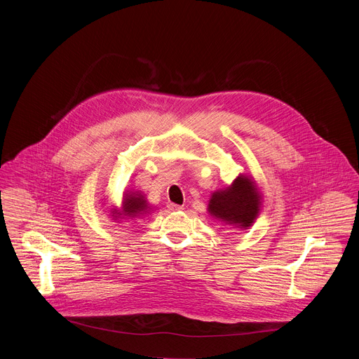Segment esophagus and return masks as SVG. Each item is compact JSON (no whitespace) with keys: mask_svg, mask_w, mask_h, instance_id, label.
Wrapping results in <instances>:
<instances>
[{"mask_svg":"<svg viewBox=\"0 0 359 359\" xmlns=\"http://www.w3.org/2000/svg\"><path fill=\"white\" fill-rule=\"evenodd\" d=\"M166 206H168L169 210H182L183 209V206H180V204H176V203H172V201H169Z\"/></svg>","mask_w":359,"mask_h":359,"instance_id":"1","label":"esophagus"}]
</instances>
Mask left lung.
Segmentation results:
<instances>
[{
  "instance_id": "obj_1",
  "label": "left lung",
  "mask_w": 359,
  "mask_h": 359,
  "mask_svg": "<svg viewBox=\"0 0 359 359\" xmlns=\"http://www.w3.org/2000/svg\"><path fill=\"white\" fill-rule=\"evenodd\" d=\"M260 208L262 196L257 186L251 179L241 175L230 187L213 193L209 203V213L226 224L245 229L257 219Z\"/></svg>"
}]
</instances>
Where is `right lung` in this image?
Segmentation results:
<instances>
[{
	"label": "right lung",
	"instance_id": "1",
	"mask_svg": "<svg viewBox=\"0 0 359 359\" xmlns=\"http://www.w3.org/2000/svg\"><path fill=\"white\" fill-rule=\"evenodd\" d=\"M147 203L144 200V197L136 191V193H129L123 196V201H122V213L118 216H126V217H137L143 213L147 212Z\"/></svg>",
	"mask_w": 359,
	"mask_h": 359
}]
</instances>
